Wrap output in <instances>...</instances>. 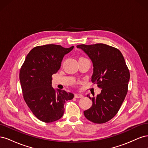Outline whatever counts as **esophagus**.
Masks as SVG:
<instances>
[{
	"instance_id": "esophagus-1",
	"label": "esophagus",
	"mask_w": 148,
	"mask_h": 148,
	"mask_svg": "<svg viewBox=\"0 0 148 148\" xmlns=\"http://www.w3.org/2000/svg\"><path fill=\"white\" fill-rule=\"evenodd\" d=\"M83 96L82 94H79V93H76L75 95V98H82L83 97Z\"/></svg>"
}]
</instances>
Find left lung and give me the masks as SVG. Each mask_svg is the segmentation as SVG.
I'll return each mask as SVG.
<instances>
[{"label":"left lung","mask_w":148,"mask_h":148,"mask_svg":"<svg viewBox=\"0 0 148 148\" xmlns=\"http://www.w3.org/2000/svg\"><path fill=\"white\" fill-rule=\"evenodd\" d=\"M92 62L91 82L102 90L91 97L92 106L84 111L88 120L95 123L108 122L117 114L128 92L130 72L121 52L105 44L78 45Z\"/></svg>","instance_id":"obj_1"}]
</instances>
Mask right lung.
<instances>
[{"instance_id": "1", "label": "right lung", "mask_w": 148, "mask_h": 148, "mask_svg": "<svg viewBox=\"0 0 148 148\" xmlns=\"http://www.w3.org/2000/svg\"><path fill=\"white\" fill-rule=\"evenodd\" d=\"M74 46L64 48L47 44L31 49L20 71L24 100L39 120L51 123L59 120L64 113V104L74 95L52 86V76L60 68L64 56Z\"/></svg>"}]
</instances>
